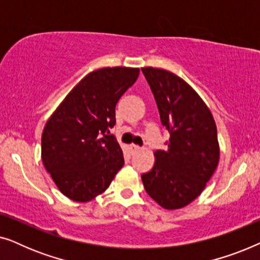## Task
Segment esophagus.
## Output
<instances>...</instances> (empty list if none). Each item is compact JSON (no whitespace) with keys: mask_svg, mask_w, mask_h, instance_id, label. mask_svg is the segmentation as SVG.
<instances>
[{"mask_svg":"<svg viewBox=\"0 0 260 260\" xmlns=\"http://www.w3.org/2000/svg\"><path fill=\"white\" fill-rule=\"evenodd\" d=\"M140 147H138V145H135V144H131L130 145V150H131V152H133V154H135V152H137V151H140Z\"/></svg>","mask_w":260,"mask_h":260,"instance_id":"obj_1","label":"esophagus"}]
</instances>
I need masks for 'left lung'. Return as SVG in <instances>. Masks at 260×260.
<instances>
[{
	"instance_id": "1",
	"label": "left lung",
	"mask_w": 260,
	"mask_h": 260,
	"mask_svg": "<svg viewBox=\"0 0 260 260\" xmlns=\"http://www.w3.org/2000/svg\"><path fill=\"white\" fill-rule=\"evenodd\" d=\"M142 72L170 134L168 149L154 152L155 165L142 174V181L159 206L179 209L201 194L218 167L216 125L207 105L182 78L154 67Z\"/></svg>"
}]
</instances>
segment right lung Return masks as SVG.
Listing matches in <instances>:
<instances>
[{
  "mask_svg": "<svg viewBox=\"0 0 260 260\" xmlns=\"http://www.w3.org/2000/svg\"><path fill=\"white\" fill-rule=\"evenodd\" d=\"M140 69L105 67L88 73L66 95L46 123L41 158L59 190L87 202L108 189L124 165L110 129L116 104L137 80Z\"/></svg>",
  "mask_w": 260,
  "mask_h": 260,
  "instance_id": "1",
  "label": "right lung"
}]
</instances>
